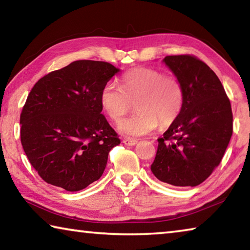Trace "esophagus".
<instances>
[{"instance_id":"1","label":"esophagus","mask_w":250,"mask_h":250,"mask_svg":"<svg viewBox=\"0 0 250 250\" xmlns=\"http://www.w3.org/2000/svg\"><path fill=\"white\" fill-rule=\"evenodd\" d=\"M122 143H125V146H135L138 143V140H135V139H131V138H125L122 140Z\"/></svg>"}]
</instances>
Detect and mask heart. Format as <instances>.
<instances>
[{
    "label": "heart",
    "instance_id": "heart-1",
    "mask_svg": "<svg viewBox=\"0 0 250 250\" xmlns=\"http://www.w3.org/2000/svg\"><path fill=\"white\" fill-rule=\"evenodd\" d=\"M100 105L110 119L119 122L133 107L137 111L119 125L128 137L150 133L161 124L171 125L184 104V89L179 78L152 68H135L121 77V84L107 83L99 95Z\"/></svg>",
    "mask_w": 250,
    "mask_h": 250
}]
</instances>
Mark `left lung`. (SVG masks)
I'll use <instances>...</instances> for the list:
<instances>
[{
	"label": "left lung",
	"mask_w": 250,
	"mask_h": 250,
	"mask_svg": "<svg viewBox=\"0 0 250 250\" xmlns=\"http://www.w3.org/2000/svg\"><path fill=\"white\" fill-rule=\"evenodd\" d=\"M163 62L183 86L184 104L158 139L151 171L164 183L196 186L218 167L230 141V101L216 74L201 59L174 55Z\"/></svg>",
	"instance_id": "1"
}]
</instances>
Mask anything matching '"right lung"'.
I'll return each mask as SVG.
<instances>
[{
  "mask_svg": "<svg viewBox=\"0 0 250 250\" xmlns=\"http://www.w3.org/2000/svg\"><path fill=\"white\" fill-rule=\"evenodd\" d=\"M118 71L107 62L76 61L34 84L21 113V142L46 183L77 192L103 175L120 139L99 95Z\"/></svg>",
  "mask_w": 250,
  "mask_h": 250,
  "instance_id": "1",
  "label": "right lung"
}]
</instances>
